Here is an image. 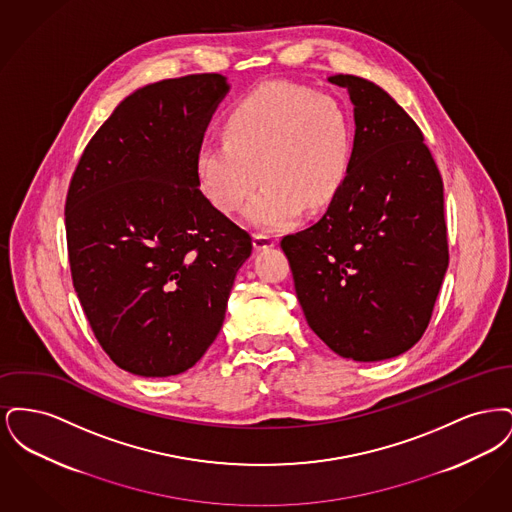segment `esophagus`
Masks as SVG:
<instances>
[{
	"label": "esophagus",
	"instance_id": "1",
	"mask_svg": "<svg viewBox=\"0 0 512 512\" xmlns=\"http://www.w3.org/2000/svg\"><path fill=\"white\" fill-rule=\"evenodd\" d=\"M276 244V238L270 236V234H263V232H255L253 234V247L255 249H267Z\"/></svg>",
	"mask_w": 512,
	"mask_h": 512
}]
</instances>
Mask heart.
Wrapping results in <instances>:
<instances>
[{
    "instance_id": "heart-1",
    "label": "heart",
    "mask_w": 512,
    "mask_h": 512,
    "mask_svg": "<svg viewBox=\"0 0 512 512\" xmlns=\"http://www.w3.org/2000/svg\"><path fill=\"white\" fill-rule=\"evenodd\" d=\"M353 122L340 99L297 84H267L238 101L224 119V138L195 153L201 192L224 215L249 194L245 219L280 230L340 192L353 157Z\"/></svg>"
}]
</instances>
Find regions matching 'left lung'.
Listing matches in <instances>:
<instances>
[{
  "mask_svg": "<svg viewBox=\"0 0 512 512\" xmlns=\"http://www.w3.org/2000/svg\"><path fill=\"white\" fill-rule=\"evenodd\" d=\"M355 105L349 174L326 215L280 245L311 330L334 353L384 361L426 332L449 265L443 180L390 94L336 74Z\"/></svg>",
  "mask_w": 512,
  "mask_h": 512,
  "instance_id": "left-lung-1",
  "label": "left lung"
}]
</instances>
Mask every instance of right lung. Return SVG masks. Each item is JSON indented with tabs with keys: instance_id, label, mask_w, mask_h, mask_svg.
Listing matches in <instances>:
<instances>
[{
	"instance_id": "obj_1",
	"label": "right lung",
	"mask_w": 512,
	"mask_h": 512,
	"mask_svg": "<svg viewBox=\"0 0 512 512\" xmlns=\"http://www.w3.org/2000/svg\"><path fill=\"white\" fill-rule=\"evenodd\" d=\"M228 92L188 74L134 92L99 126L73 172L65 228L73 286L115 365L180 374L219 336L251 236L197 188L195 153Z\"/></svg>"
}]
</instances>
